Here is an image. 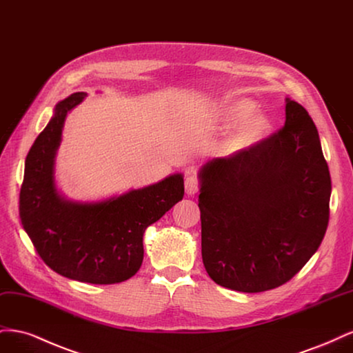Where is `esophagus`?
Listing matches in <instances>:
<instances>
[{
	"label": "esophagus",
	"mask_w": 353,
	"mask_h": 353,
	"mask_svg": "<svg viewBox=\"0 0 353 353\" xmlns=\"http://www.w3.org/2000/svg\"><path fill=\"white\" fill-rule=\"evenodd\" d=\"M184 187H185V193L188 196H194L196 193H199V188H200V183L197 176L194 175H188L184 181Z\"/></svg>",
	"instance_id": "obj_1"
}]
</instances>
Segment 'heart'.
Listing matches in <instances>:
<instances>
[{
	"mask_svg": "<svg viewBox=\"0 0 353 353\" xmlns=\"http://www.w3.org/2000/svg\"><path fill=\"white\" fill-rule=\"evenodd\" d=\"M254 110V104L250 100H236L222 105L218 119L223 125H230L239 121L234 130L227 135L219 145V153L223 156H231L258 144L270 131V119L262 113L250 112Z\"/></svg>",
	"mask_w": 353,
	"mask_h": 353,
	"instance_id": "b5f03b06",
	"label": "heart"
}]
</instances>
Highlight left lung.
Here are the masks:
<instances>
[{"label":"left lung","instance_id":"left-lung-1","mask_svg":"<svg viewBox=\"0 0 353 353\" xmlns=\"http://www.w3.org/2000/svg\"><path fill=\"white\" fill-rule=\"evenodd\" d=\"M201 258L216 284L243 293L280 287L321 244L331 176L318 130L287 99L285 123L271 137L200 172Z\"/></svg>","mask_w":353,"mask_h":353}]
</instances>
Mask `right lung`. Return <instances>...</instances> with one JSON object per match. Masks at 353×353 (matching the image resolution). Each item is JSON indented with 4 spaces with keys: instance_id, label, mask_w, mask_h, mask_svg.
<instances>
[{
    "instance_id": "1",
    "label": "right lung",
    "mask_w": 353,
    "mask_h": 353,
    "mask_svg": "<svg viewBox=\"0 0 353 353\" xmlns=\"http://www.w3.org/2000/svg\"><path fill=\"white\" fill-rule=\"evenodd\" d=\"M85 92L56 105L32 144L19 197L22 225L39 258L57 274L90 284L122 283L143 263V234L184 196L181 174L99 203L63 199L54 184V156L66 114Z\"/></svg>"
}]
</instances>
